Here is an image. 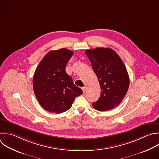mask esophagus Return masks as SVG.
<instances>
[{
  "label": "esophagus",
  "mask_w": 159,
  "mask_h": 159,
  "mask_svg": "<svg viewBox=\"0 0 159 159\" xmlns=\"http://www.w3.org/2000/svg\"><path fill=\"white\" fill-rule=\"evenodd\" d=\"M81 89H82V90H83V93H85V92L86 91L87 88H86V86H84V87H83Z\"/></svg>",
  "instance_id": "34e87169"
}]
</instances>
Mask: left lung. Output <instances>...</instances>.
I'll return each instance as SVG.
<instances>
[{
    "label": "left lung",
    "instance_id": "left-lung-1",
    "mask_svg": "<svg viewBox=\"0 0 159 159\" xmlns=\"http://www.w3.org/2000/svg\"><path fill=\"white\" fill-rule=\"evenodd\" d=\"M96 75L100 87L99 99L92 104L99 111L117 106L125 96L129 86L126 68L116 52L109 48H96L85 52Z\"/></svg>",
    "mask_w": 159,
    "mask_h": 159
}]
</instances>
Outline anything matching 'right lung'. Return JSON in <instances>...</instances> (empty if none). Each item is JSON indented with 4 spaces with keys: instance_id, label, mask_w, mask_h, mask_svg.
<instances>
[{
    "instance_id": "1",
    "label": "right lung",
    "mask_w": 159,
    "mask_h": 159,
    "mask_svg": "<svg viewBox=\"0 0 159 159\" xmlns=\"http://www.w3.org/2000/svg\"><path fill=\"white\" fill-rule=\"evenodd\" d=\"M73 52L66 48L47 53L39 64L33 80L36 98L46 111L60 114L68 110L83 91L65 71Z\"/></svg>"
}]
</instances>
